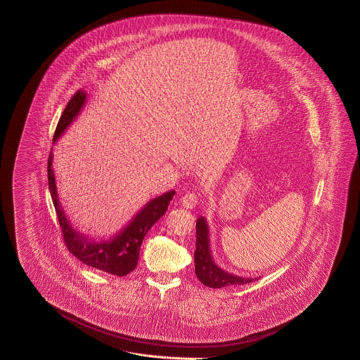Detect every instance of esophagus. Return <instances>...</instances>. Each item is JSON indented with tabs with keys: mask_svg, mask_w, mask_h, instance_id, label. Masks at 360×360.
<instances>
[{
	"mask_svg": "<svg viewBox=\"0 0 360 360\" xmlns=\"http://www.w3.org/2000/svg\"><path fill=\"white\" fill-rule=\"evenodd\" d=\"M181 205L187 210H191L198 205V196L193 194V193H188V194H186V195L181 198Z\"/></svg>",
	"mask_w": 360,
	"mask_h": 360,
	"instance_id": "esophagus-1",
	"label": "esophagus"
}]
</instances>
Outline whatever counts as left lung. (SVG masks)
I'll use <instances>...</instances> for the list:
<instances>
[{"instance_id":"left-lung-1","label":"left lung","mask_w":360,"mask_h":360,"mask_svg":"<svg viewBox=\"0 0 360 360\" xmlns=\"http://www.w3.org/2000/svg\"><path fill=\"white\" fill-rule=\"evenodd\" d=\"M195 274L199 281L208 288H224V286H235L244 283H253L257 278L241 277L232 274L227 271H223L214 262L210 248V231H208L207 220L200 217L196 220V241L195 253Z\"/></svg>"}]
</instances>
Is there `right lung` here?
Segmentation results:
<instances>
[{
	"label": "right lung",
	"mask_w": 360,
	"mask_h": 360,
	"mask_svg": "<svg viewBox=\"0 0 360 360\" xmlns=\"http://www.w3.org/2000/svg\"><path fill=\"white\" fill-rule=\"evenodd\" d=\"M86 91H77L68 101L60 116V120L56 125L53 143L65 133V129L71 125V122L77 119V115L86 104ZM53 157L54 154L50 152L47 162L49 188L54 203L55 212L63 233L65 247L68 248V251L71 252L77 260L87 264L88 266L119 277L134 271L139 262L142 240L148 233V231L154 226V223L164 217L170 200L175 195L174 190L153 198L152 200H149L131 218V221L125 227L120 229V232H117L110 239H94L74 229L71 221L65 217V210L59 202V196L56 191Z\"/></svg>",
	"instance_id": "right-lung-1"
}]
</instances>
